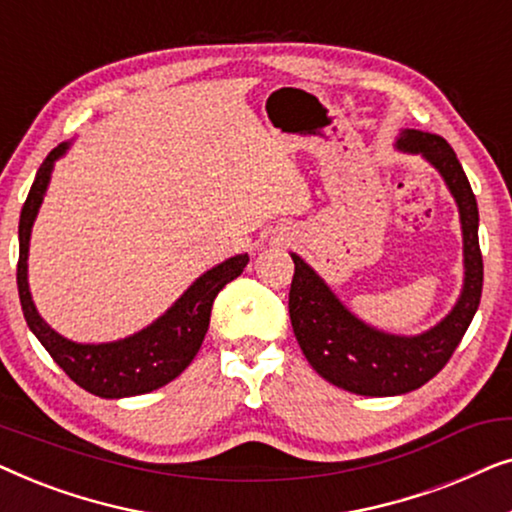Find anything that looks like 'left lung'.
<instances>
[{"label": "left lung", "instance_id": "1", "mask_svg": "<svg viewBox=\"0 0 512 512\" xmlns=\"http://www.w3.org/2000/svg\"><path fill=\"white\" fill-rule=\"evenodd\" d=\"M394 146L436 167L457 202L464 237V286L457 303L436 326L417 335H396L349 312L317 270L298 254H291L296 272L289 314L298 345L324 380L359 396L408 394L438 375L471 326L482 296L478 202L457 153L443 137L422 130H403Z\"/></svg>", "mask_w": 512, "mask_h": 512}]
</instances>
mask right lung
Here are the masks:
<instances>
[{
    "label": "right lung",
    "mask_w": 512,
    "mask_h": 512,
    "mask_svg": "<svg viewBox=\"0 0 512 512\" xmlns=\"http://www.w3.org/2000/svg\"><path fill=\"white\" fill-rule=\"evenodd\" d=\"M72 142H62L48 153L37 170L34 184L20 212L18 226V296L30 331L53 356V361L79 384L81 389L100 398H125L149 394L153 389L165 387L174 377L184 373L188 363L195 359L205 340L212 314L214 298L228 282L242 275L247 268L249 254L230 256L202 272L172 307L160 314L156 321L128 338L114 342H74L60 335L41 319L34 305L30 282H27V256H30V235L37 219L41 202L51 184L55 160L69 151Z\"/></svg>",
    "instance_id": "right-lung-1"
}]
</instances>
